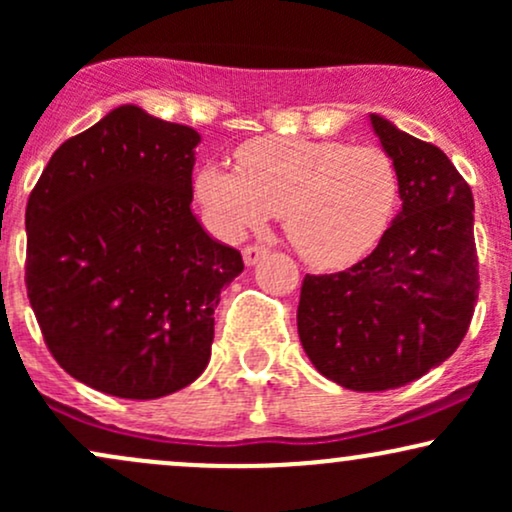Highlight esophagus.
<instances>
[{"label": "esophagus", "mask_w": 512, "mask_h": 512, "mask_svg": "<svg viewBox=\"0 0 512 512\" xmlns=\"http://www.w3.org/2000/svg\"><path fill=\"white\" fill-rule=\"evenodd\" d=\"M264 255H267V248H264V245H248V248H243V260L248 267L260 262Z\"/></svg>", "instance_id": "34e87169"}]
</instances>
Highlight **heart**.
<instances>
[{"instance_id": "1", "label": "heart", "mask_w": 512, "mask_h": 512, "mask_svg": "<svg viewBox=\"0 0 512 512\" xmlns=\"http://www.w3.org/2000/svg\"><path fill=\"white\" fill-rule=\"evenodd\" d=\"M195 195L226 236L281 214L286 240L317 269L349 267L375 250L395 219L402 178L380 146L260 137L236 151V170L207 163Z\"/></svg>"}]
</instances>
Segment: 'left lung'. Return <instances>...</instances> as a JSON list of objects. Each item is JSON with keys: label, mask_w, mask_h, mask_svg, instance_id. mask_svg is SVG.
<instances>
[{"label": "left lung", "mask_w": 512, "mask_h": 512, "mask_svg": "<svg viewBox=\"0 0 512 512\" xmlns=\"http://www.w3.org/2000/svg\"><path fill=\"white\" fill-rule=\"evenodd\" d=\"M402 178V211L366 260L305 274L298 337L346 390L414 383L455 354L479 296L474 197L438 146L370 115Z\"/></svg>", "instance_id": "left-lung-1"}]
</instances>
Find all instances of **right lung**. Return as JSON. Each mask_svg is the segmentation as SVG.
<instances>
[{
    "mask_svg": "<svg viewBox=\"0 0 512 512\" xmlns=\"http://www.w3.org/2000/svg\"><path fill=\"white\" fill-rule=\"evenodd\" d=\"M199 134L120 105L67 139L26 207L28 301L55 361L93 390L156 399L202 375L214 308L243 272L192 214Z\"/></svg>",
    "mask_w": 512,
    "mask_h": 512,
    "instance_id": "add662e5",
    "label": "right lung"
}]
</instances>
